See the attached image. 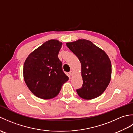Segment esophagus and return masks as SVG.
I'll use <instances>...</instances> for the list:
<instances>
[{
	"instance_id": "1",
	"label": "esophagus",
	"mask_w": 133,
	"mask_h": 133,
	"mask_svg": "<svg viewBox=\"0 0 133 133\" xmlns=\"http://www.w3.org/2000/svg\"><path fill=\"white\" fill-rule=\"evenodd\" d=\"M69 74L71 75V76H72V75H73V71H70V72H69Z\"/></svg>"
}]
</instances>
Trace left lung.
Listing matches in <instances>:
<instances>
[{
    "instance_id": "1",
    "label": "left lung",
    "mask_w": 133,
    "mask_h": 133,
    "mask_svg": "<svg viewBox=\"0 0 133 133\" xmlns=\"http://www.w3.org/2000/svg\"><path fill=\"white\" fill-rule=\"evenodd\" d=\"M81 63L83 84L77 90L84 99L97 98L105 91L111 77V63L107 54L91 42L78 39L66 43Z\"/></svg>"
}]
</instances>
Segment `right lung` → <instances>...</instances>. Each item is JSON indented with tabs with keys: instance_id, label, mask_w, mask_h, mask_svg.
Masks as SVG:
<instances>
[{
	"instance_id": "right-lung-1",
	"label": "right lung",
	"mask_w": 133,
	"mask_h": 133,
	"mask_svg": "<svg viewBox=\"0 0 133 133\" xmlns=\"http://www.w3.org/2000/svg\"><path fill=\"white\" fill-rule=\"evenodd\" d=\"M62 43L51 39L28 56L23 66L26 85L36 97L49 99L55 97L69 77L62 70L58 54Z\"/></svg>"
}]
</instances>
